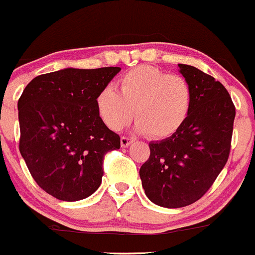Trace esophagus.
I'll return each instance as SVG.
<instances>
[{
    "instance_id": "1",
    "label": "esophagus",
    "mask_w": 255,
    "mask_h": 255,
    "mask_svg": "<svg viewBox=\"0 0 255 255\" xmlns=\"http://www.w3.org/2000/svg\"><path fill=\"white\" fill-rule=\"evenodd\" d=\"M132 142H133V140L130 137H125V136H123V137L120 138V145H122V147L130 146Z\"/></svg>"
}]
</instances>
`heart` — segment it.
<instances>
[{"label":"heart","mask_w":255,"mask_h":255,"mask_svg":"<svg viewBox=\"0 0 255 255\" xmlns=\"http://www.w3.org/2000/svg\"><path fill=\"white\" fill-rule=\"evenodd\" d=\"M191 107L193 91L184 77L148 65L125 73L119 92L107 86L96 98L97 113L110 130L127 127L135 110V131L154 140L177 135L188 122Z\"/></svg>","instance_id":"obj_1"}]
</instances>
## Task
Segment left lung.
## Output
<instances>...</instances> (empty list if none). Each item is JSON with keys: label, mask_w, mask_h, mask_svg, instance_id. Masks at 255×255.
Wrapping results in <instances>:
<instances>
[{"label": "left lung", "mask_w": 255, "mask_h": 255, "mask_svg": "<svg viewBox=\"0 0 255 255\" xmlns=\"http://www.w3.org/2000/svg\"><path fill=\"white\" fill-rule=\"evenodd\" d=\"M193 91L188 122L173 137L149 142L140 168L147 198L168 209L198 201L228 159L236 108L222 83L189 65H178Z\"/></svg>", "instance_id": "8db88e82"}]
</instances>
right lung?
<instances>
[{
  "instance_id": "add662e5",
  "label": "right lung",
  "mask_w": 255,
  "mask_h": 255,
  "mask_svg": "<svg viewBox=\"0 0 255 255\" xmlns=\"http://www.w3.org/2000/svg\"><path fill=\"white\" fill-rule=\"evenodd\" d=\"M120 67L67 69L33 78L18 101L19 151L31 177L62 201L91 196L103 177L104 154L120 137L96 108L99 92Z\"/></svg>"
}]
</instances>
